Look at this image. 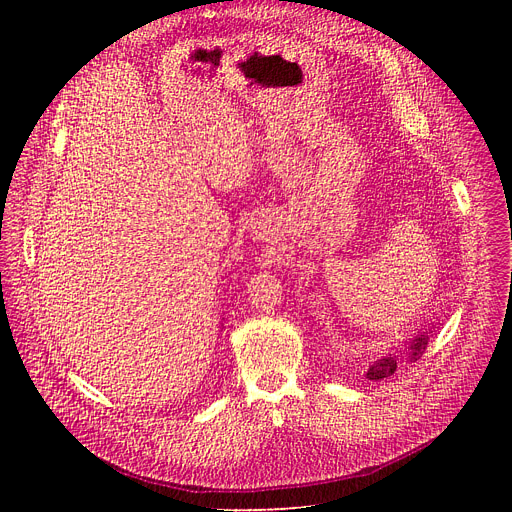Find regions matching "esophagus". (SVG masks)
<instances>
[{"label":"esophagus","mask_w":512,"mask_h":512,"mask_svg":"<svg viewBox=\"0 0 512 512\" xmlns=\"http://www.w3.org/2000/svg\"><path fill=\"white\" fill-rule=\"evenodd\" d=\"M251 230H253V236H255V238H265V236H270L272 224L267 222V220H255V222L251 224Z\"/></svg>","instance_id":"obj_1"}]
</instances>
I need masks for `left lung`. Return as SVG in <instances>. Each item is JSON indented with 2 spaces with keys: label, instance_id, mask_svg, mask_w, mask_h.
Here are the masks:
<instances>
[{
  "label": "left lung",
  "instance_id": "8db88e82",
  "mask_svg": "<svg viewBox=\"0 0 512 512\" xmlns=\"http://www.w3.org/2000/svg\"><path fill=\"white\" fill-rule=\"evenodd\" d=\"M427 346V336L421 334L419 338H415L411 342V348H409V359L411 361H417ZM396 363L398 359L396 357H386V359H378L375 361L369 369H367V378L369 380H384V378H390V375L396 371Z\"/></svg>",
  "mask_w": 512,
  "mask_h": 512
}]
</instances>
